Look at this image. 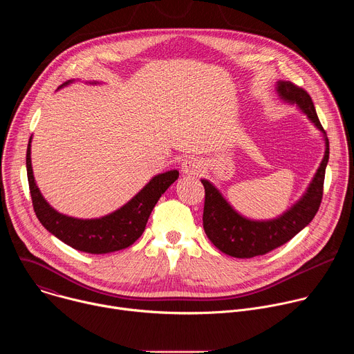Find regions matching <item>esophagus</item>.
I'll use <instances>...</instances> for the list:
<instances>
[{
  "mask_svg": "<svg viewBox=\"0 0 354 354\" xmlns=\"http://www.w3.org/2000/svg\"><path fill=\"white\" fill-rule=\"evenodd\" d=\"M201 171H203V162L198 158L190 157L182 162V172L187 176H198Z\"/></svg>",
  "mask_w": 354,
  "mask_h": 354,
  "instance_id": "1",
  "label": "esophagus"
}]
</instances>
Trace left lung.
<instances>
[{"label":"left lung","instance_id":"8db88e82","mask_svg":"<svg viewBox=\"0 0 354 354\" xmlns=\"http://www.w3.org/2000/svg\"><path fill=\"white\" fill-rule=\"evenodd\" d=\"M277 92L286 102L295 104L322 131L325 156L304 196L284 214L268 221L242 217L230 206L216 186L206 179H201L206 193L203 210L205 232L216 248L234 258L243 259L265 255L284 245L313 221L322 201L325 169L329 160V140L318 119L313 99L307 91L290 81H279Z\"/></svg>","mask_w":354,"mask_h":354}]
</instances>
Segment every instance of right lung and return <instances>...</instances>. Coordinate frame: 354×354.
<instances>
[{"mask_svg":"<svg viewBox=\"0 0 354 354\" xmlns=\"http://www.w3.org/2000/svg\"><path fill=\"white\" fill-rule=\"evenodd\" d=\"M70 82H64L59 88ZM30 140L26 149V171L36 217L48 232L68 246L86 254H109L134 243L144 232L148 217L160 197L179 176L176 169L154 176L123 207L105 217L92 220L74 218L56 212L43 198L36 186L30 161Z\"/></svg>","mask_w":354,"mask_h":354,"instance_id":"add662e5","label":"right lung"}]
</instances>
